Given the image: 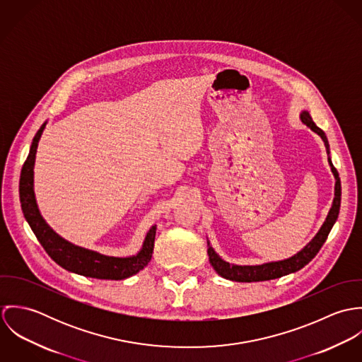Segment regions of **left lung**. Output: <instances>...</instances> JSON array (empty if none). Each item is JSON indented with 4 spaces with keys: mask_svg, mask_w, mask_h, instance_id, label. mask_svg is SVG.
I'll return each mask as SVG.
<instances>
[{
    "mask_svg": "<svg viewBox=\"0 0 362 362\" xmlns=\"http://www.w3.org/2000/svg\"><path fill=\"white\" fill-rule=\"evenodd\" d=\"M301 119L303 122L310 127L313 132H316L326 148V152L329 155V144H327V138L325 135V132L316 127V124L312 121L310 112L304 111L301 114ZM329 164L332 167V173L336 178V187H334V199H333V205L332 209L326 217V221L323 223V226L320 227L319 233L315 235V238L310 241V244L300 251L297 255L291 257V258L284 259V260H279V262H270V263H263V264H257V266H237V264H230L228 262H224L220 258L214 250L207 244V255H209V262L211 263L213 269L224 279L233 280V281H240V283H251V281H264V280H273V279H279L281 276L294 273L300 269H303L305 264H308L312 259L316 257V254L319 252V250L322 248V245L325 244L333 224L337 220L339 216V210H340V201H341V185H340V177L339 173L336 170V167L333 165L330 156L327 157Z\"/></svg>",
    "mask_w": 362,
    "mask_h": 362,
    "instance_id": "left-lung-1",
    "label": "left lung"
}]
</instances>
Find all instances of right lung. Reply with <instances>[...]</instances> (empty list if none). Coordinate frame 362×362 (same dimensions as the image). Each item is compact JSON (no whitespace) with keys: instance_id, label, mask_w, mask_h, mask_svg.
Returning a JSON list of instances; mask_svg holds the SVG:
<instances>
[{"instance_id":"obj_1","label":"right lung","mask_w":362,"mask_h":362,"mask_svg":"<svg viewBox=\"0 0 362 362\" xmlns=\"http://www.w3.org/2000/svg\"><path fill=\"white\" fill-rule=\"evenodd\" d=\"M46 124L37 131L33 138L30 152L23 163L19 180V198L25 218L28 220L36 238L49 254V257L61 267L93 279L104 280H122L142 270L152 259L155 247L156 226H153L144 243L142 251L131 258H111L98 252L75 247L68 241L58 237L46 224L39 213L33 192V165L37 151V144Z\"/></svg>"}]
</instances>
